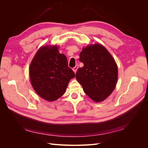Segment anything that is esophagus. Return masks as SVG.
Wrapping results in <instances>:
<instances>
[{"label": "esophagus", "instance_id": "34e87169", "mask_svg": "<svg viewBox=\"0 0 148 148\" xmlns=\"http://www.w3.org/2000/svg\"><path fill=\"white\" fill-rule=\"evenodd\" d=\"M78 69V65H76V66L74 67V68L73 69V71H74L75 73L77 72V71Z\"/></svg>", "mask_w": 148, "mask_h": 148}]
</instances>
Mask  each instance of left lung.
<instances>
[{"instance_id":"left-lung-1","label":"left lung","mask_w":148,"mask_h":148,"mask_svg":"<svg viewBox=\"0 0 148 148\" xmlns=\"http://www.w3.org/2000/svg\"><path fill=\"white\" fill-rule=\"evenodd\" d=\"M79 60L84 66L78 69L76 78L84 92L95 102L105 100L114 90L118 78L112 56L101 44H95L83 48Z\"/></svg>"}]
</instances>
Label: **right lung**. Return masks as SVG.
Returning a JSON list of instances; mask_svg holds the SVG:
<instances>
[{
	"mask_svg": "<svg viewBox=\"0 0 148 148\" xmlns=\"http://www.w3.org/2000/svg\"><path fill=\"white\" fill-rule=\"evenodd\" d=\"M29 73L35 91L48 101L63 95L70 80L75 76L68 66L66 56L59 53L56 46L40 48L31 61Z\"/></svg>",
	"mask_w": 148,
	"mask_h": 148,
	"instance_id": "right-lung-1",
	"label": "right lung"
}]
</instances>
